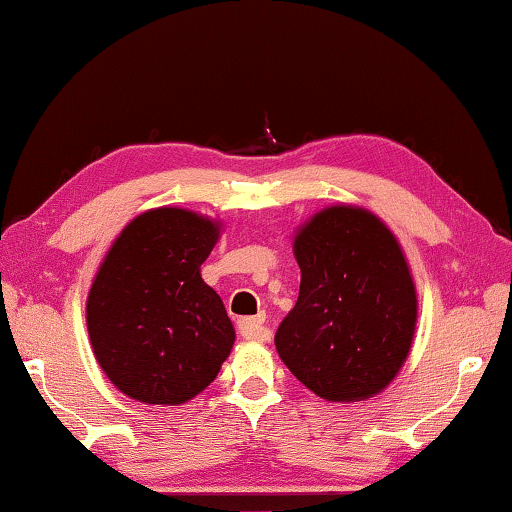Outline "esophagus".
Segmentation results:
<instances>
[{
  "mask_svg": "<svg viewBox=\"0 0 512 512\" xmlns=\"http://www.w3.org/2000/svg\"><path fill=\"white\" fill-rule=\"evenodd\" d=\"M238 328H240V335L245 339H251V342H265V339H270V330L265 326L263 315L240 319Z\"/></svg>",
  "mask_w": 512,
  "mask_h": 512,
  "instance_id": "34e87169",
  "label": "esophagus"
}]
</instances>
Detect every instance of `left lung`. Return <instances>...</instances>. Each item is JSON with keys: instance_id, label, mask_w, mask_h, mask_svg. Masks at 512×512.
<instances>
[{"instance_id": "8db88e82", "label": "left lung", "mask_w": 512, "mask_h": 512, "mask_svg": "<svg viewBox=\"0 0 512 512\" xmlns=\"http://www.w3.org/2000/svg\"><path fill=\"white\" fill-rule=\"evenodd\" d=\"M299 299L274 344L319 398L357 402L387 389L414 339L418 299L398 240L360 206H330L294 238Z\"/></svg>"}]
</instances>
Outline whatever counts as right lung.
Masks as SVG:
<instances>
[{"mask_svg":"<svg viewBox=\"0 0 512 512\" xmlns=\"http://www.w3.org/2000/svg\"><path fill=\"white\" fill-rule=\"evenodd\" d=\"M218 236V222L161 206L137 215L98 267L87 297L89 342L128 398L182 405L229 357L236 333L200 274Z\"/></svg>","mask_w":512,"mask_h":512,"instance_id":"right-lung-1","label":"right lung"}]
</instances>
